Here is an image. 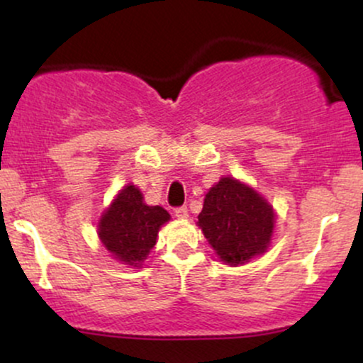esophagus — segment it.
I'll return each instance as SVG.
<instances>
[{
	"label": "esophagus",
	"instance_id": "1",
	"mask_svg": "<svg viewBox=\"0 0 363 363\" xmlns=\"http://www.w3.org/2000/svg\"><path fill=\"white\" fill-rule=\"evenodd\" d=\"M174 213H176L177 218H181V220H184V218H187V216H189V211H187L186 206L176 208V210H174Z\"/></svg>",
	"mask_w": 363,
	"mask_h": 363
}]
</instances>
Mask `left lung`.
Segmentation results:
<instances>
[{"label": "left lung", "mask_w": 363, "mask_h": 363, "mask_svg": "<svg viewBox=\"0 0 363 363\" xmlns=\"http://www.w3.org/2000/svg\"><path fill=\"white\" fill-rule=\"evenodd\" d=\"M198 227L223 262L239 266L266 252L274 228L273 206L252 187L222 177L206 193Z\"/></svg>", "instance_id": "8db88e82"}]
</instances>
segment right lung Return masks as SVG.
I'll use <instances>...</instances> for the list:
<instances>
[{"label":"right lung","instance_id":"obj_1","mask_svg":"<svg viewBox=\"0 0 363 363\" xmlns=\"http://www.w3.org/2000/svg\"><path fill=\"white\" fill-rule=\"evenodd\" d=\"M169 220L167 210L148 206L138 187L128 184L104 211L99 222V237L116 259L140 268L157 244L160 227Z\"/></svg>","mask_w":363,"mask_h":363}]
</instances>
